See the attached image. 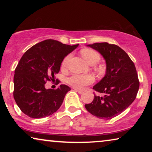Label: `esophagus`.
I'll list each match as a JSON object with an SVG mask.
<instances>
[{"label":"esophagus","mask_w":152,"mask_h":152,"mask_svg":"<svg viewBox=\"0 0 152 152\" xmlns=\"http://www.w3.org/2000/svg\"><path fill=\"white\" fill-rule=\"evenodd\" d=\"M75 91H76V92H77L78 93H80V94H82L83 93V91L82 90H80V89H77V88H73Z\"/></svg>","instance_id":"esophagus-1"}]
</instances>
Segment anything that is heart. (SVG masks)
I'll use <instances>...</instances> for the list:
<instances>
[{
	"mask_svg": "<svg viewBox=\"0 0 152 152\" xmlns=\"http://www.w3.org/2000/svg\"><path fill=\"white\" fill-rule=\"evenodd\" d=\"M82 57L91 65H94L100 60L101 56L98 52L91 48H85L81 51ZM71 55H68L64 58L62 62V67L66 68L68 66ZM67 82L70 86L75 88L82 89L84 86L91 84L94 82V77L91 75L87 74H75L68 78Z\"/></svg>",
	"mask_w": 152,
	"mask_h": 152,
	"instance_id": "1",
	"label": "heart"
}]
</instances>
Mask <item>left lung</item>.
I'll list each match as a JSON object with an SVG mask.
<instances>
[{
  "mask_svg": "<svg viewBox=\"0 0 152 152\" xmlns=\"http://www.w3.org/2000/svg\"><path fill=\"white\" fill-rule=\"evenodd\" d=\"M87 46L102 55L107 64L105 76L93 86L103 97L94 95L90 104H85L89 113L101 119L109 120L122 113L136 99L139 83L134 62L121 48L107 42Z\"/></svg>",
  "mask_w": 152,
  "mask_h": 152,
  "instance_id": "obj_1",
  "label": "left lung"
}]
</instances>
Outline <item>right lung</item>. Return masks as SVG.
I'll list each match as a JSON object with an SVG mask.
<instances>
[{"label":"right lung","instance_id":"obj_1","mask_svg":"<svg viewBox=\"0 0 152 152\" xmlns=\"http://www.w3.org/2000/svg\"><path fill=\"white\" fill-rule=\"evenodd\" d=\"M79 45L47 39L33 45L22 56L14 76V98L23 113L32 118L52 115L61 107L69 86L46 89L47 81L55 80L64 57Z\"/></svg>","mask_w":152,"mask_h":152}]
</instances>
